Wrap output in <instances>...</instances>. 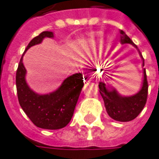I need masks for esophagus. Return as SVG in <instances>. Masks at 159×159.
I'll list each match as a JSON object with an SVG mask.
<instances>
[{"label":"esophagus","instance_id":"obj_1","mask_svg":"<svg viewBox=\"0 0 159 159\" xmlns=\"http://www.w3.org/2000/svg\"><path fill=\"white\" fill-rule=\"evenodd\" d=\"M93 78H94V74L93 72H90V73H86L84 76V79L85 82H91L93 81Z\"/></svg>","mask_w":159,"mask_h":159}]
</instances>
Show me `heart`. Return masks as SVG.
Segmentation results:
<instances>
[{"instance_id":"obj_1","label":"heart","mask_w":159,"mask_h":159,"mask_svg":"<svg viewBox=\"0 0 159 159\" xmlns=\"http://www.w3.org/2000/svg\"><path fill=\"white\" fill-rule=\"evenodd\" d=\"M102 33L101 32H97V33H93L92 34H90V36L84 41V48L89 49L91 47H93L95 44V43L101 37Z\"/></svg>"}]
</instances>
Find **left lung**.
<instances>
[{
	"label": "left lung",
	"mask_w": 159,
	"mask_h": 159,
	"mask_svg": "<svg viewBox=\"0 0 159 159\" xmlns=\"http://www.w3.org/2000/svg\"><path fill=\"white\" fill-rule=\"evenodd\" d=\"M120 41L122 44L130 43L138 50L137 46L133 43V41L129 38V36H127V34L125 32L120 31ZM139 53L141 55V52H139ZM142 66H144V60L142 62ZM99 88H100V95L104 100L106 110L111 118L120 122H128V121L134 120L142 112L148 98V86L145 68L143 69V82H142V89L133 96H121L116 92V89L111 88L109 90L107 85L102 82L99 84Z\"/></svg>",
	"instance_id": "obj_1"
}]
</instances>
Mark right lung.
I'll use <instances>...</instances> for the list:
<instances>
[{
    "instance_id": "add662e5",
    "label": "right lung",
    "mask_w": 159,
    "mask_h": 159,
    "mask_svg": "<svg viewBox=\"0 0 159 159\" xmlns=\"http://www.w3.org/2000/svg\"><path fill=\"white\" fill-rule=\"evenodd\" d=\"M53 36L52 32L41 33L28 43L25 51L34 45L41 43L45 37L52 38ZM25 74L22 56L16 73V85L18 102L25 113L37 127L49 130L65 127L72 118L84 86L83 75L77 73L68 76L52 93L38 94L26 84Z\"/></svg>"
}]
</instances>
